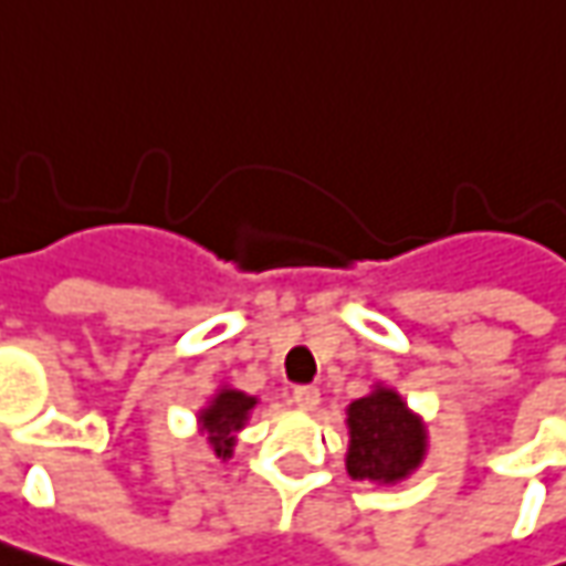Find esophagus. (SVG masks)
Masks as SVG:
<instances>
[{
	"label": "esophagus",
	"mask_w": 566,
	"mask_h": 566,
	"mask_svg": "<svg viewBox=\"0 0 566 566\" xmlns=\"http://www.w3.org/2000/svg\"><path fill=\"white\" fill-rule=\"evenodd\" d=\"M294 403H297L301 410H316V407H319V388H313V385L294 388Z\"/></svg>",
	"instance_id": "1"
}]
</instances>
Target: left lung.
Here are the masks:
<instances>
[{"label": "left lung", "mask_w": 566, "mask_h": 566, "mask_svg": "<svg viewBox=\"0 0 566 566\" xmlns=\"http://www.w3.org/2000/svg\"><path fill=\"white\" fill-rule=\"evenodd\" d=\"M347 476L376 485L410 479L429 454L426 419L385 381H376L373 391L347 403Z\"/></svg>", "instance_id": "obj_1"}]
</instances>
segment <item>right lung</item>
Returning a JSON list of instances; mask_svg holds the SVG:
<instances>
[{
    "label": "right lung",
    "mask_w": 566,
    "mask_h": 566,
    "mask_svg": "<svg viewBox=\"0 0 566 566\" xmlns=\"http://www.w3.org/2000/svg\"><path fill=\"white\" fill-rule=\"evenodd\" d=\"M260 398L247 395L234 385H219L216 395L206 400V407H200L197 413V429L209 444V451L219 460H231L234 444H238V432L247 426L250 413L256 410Z\"/></svg>",
    "instance_id": "add662e5"
}]
</instances>
